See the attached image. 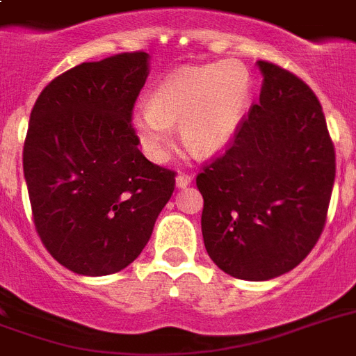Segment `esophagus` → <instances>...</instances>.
I'll list each match as a JSON object with an SVG mask.
<instances>
[{
    "instance_id": "obj_1",
    "label": "esophagus",
    "mask_w": 356,
    "mask_h": 356,
    "mask_svg": "<svg viewBox=\"0 0 356 356\" xmlns=\"http://www.w3.org/2000/svg\"><path fill=\"white\" fill-rule=\"evenodd\" d=\"M190 183H192V175H188V173H179L177 179H175V184L179 188H186Z\"/></svg>"
}]
</instances>
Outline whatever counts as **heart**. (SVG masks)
<instances>
[{"label": "heart", "instance_id": "obj_1", "mask_svg": "<svg viewBox=\"0 0 356 356\" xmlns=\"http://www.w3.org/2000/svg\"><path fill=\"white\" fill-rule=\"evenodd\" d=\"M249 74L238 63H214L175 72L138 108L133 127L153 161H164L172 144V123L197 155L222 151L233 140L249 103Z\"/></svg>", "mask_w": 356, "mask_h": 356}]
</instances>
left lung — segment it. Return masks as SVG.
I'll use <instances>...</instances> for the list:
<instances>
[{"instance_id": "8db88e82", "label": "left lung", "mask_w": 356, "mask_h": 356, "mask_svg": "<svg viewBox=\"0 0 356 356\" xmlns=\"http://www.w3.org/2000/svg\"><path fill=\"white\" fill-rule=\"evenodd\" d=\"M259 103L222 155L195 177L201 231L214 264L243 281L293 270L320 240L337 173L334 144L310 86L259 60Z\"/></svg>"}]
</instances>
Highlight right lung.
Returning <instances> with one entry per match:
<instances>
[{"label": "right lung", "instance_id": "1", "mask_svg": "<svg viewBox=\"0 0 356 356\" xmlns=\"http://www.w3.org/2000/svg\"><path fill=\"white\" fill-rule=\"evenodd\" d=\"M147 53H118L64 72L40 92L24 144L36 233L79 275L133 262L175 190V172L138 149L133 108Z\"/></svg>", "mask_w": 356, "mask_h": 356}]
</instances>
